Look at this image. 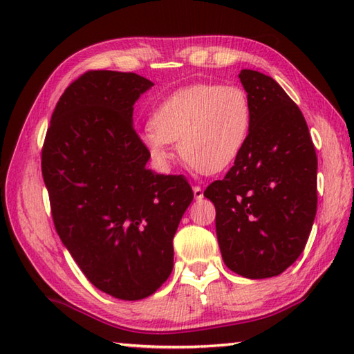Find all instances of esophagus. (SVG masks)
Instances as JSON below:
<instances>
[{
  "instance_id": "esophagus-1",
  "label": "esophagus",
  "mask_w": 354,
  "mask_h": 354,
  "mask_svg": "<svg viewBox=\"0 0 354 354\" xmlns=\"http://www.w3.org/2000/svg\"><path fill=\"white\" fill-rule=\"evenodd\" d=\"M194 195H195L196 200L203 198V189L200 187V185H194Z\"/></svg>"
}]
</instances>
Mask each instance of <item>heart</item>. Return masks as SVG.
<instances>
[{"label": "heart", "instance_id": "b5f03b06", "mask_svg": "<svg viewBox=\"0 0 354 354\" xmlns=\"http://www.w3.org/2000/svg\"><path fill=\"white\" fill-rule=\"evenodd\" d=\"M248 93L236 84H195L173 93L153 113V127L140 140L156 164L173 159L179 143L185 164L201 173H218L241 156L251 131Z\"/></svg>", "mask_w": 354, "mask_h": 354}]
</instances>
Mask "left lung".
Here are the masks:
<instances>
[{
  "mask_svg": "<svg viewBox=\"0 0 354 354\" xmlns=\"http://www.w3.org/2000/svg\"><path fill=\"white\" fill-rule=\"evenodd\" d=\"M251 131L223 179L207 185L221 257L250 279L278 277L306 247L317 212V154L306 120L273 77L242 70Z\"/></svg>",
  "mask_w": 354,
  "mask_h": 354,
  "instance_id": "left-lung-1",
  "label": "left lung"
}]
</instances>
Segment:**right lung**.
<instances>
[{
    "mask_svg": "<svg viewBox=\"0 0 354 354\" xmlns=\"http://www.w3.org/2000/svg\"><path fill=\"white\" fill-rule=\"evenodd\" d=\"M154 84L91 70L65 88L41 148L53 221L86 278L120 299H142L173 268V237L194 192L183 175L147 169L134 103Z\"/></svg>",
    "mask_w": 354,
    "mask_h": 354,
    "instance_id": "right-lung-1",
    "label": "right lung"
}]
</instances>
